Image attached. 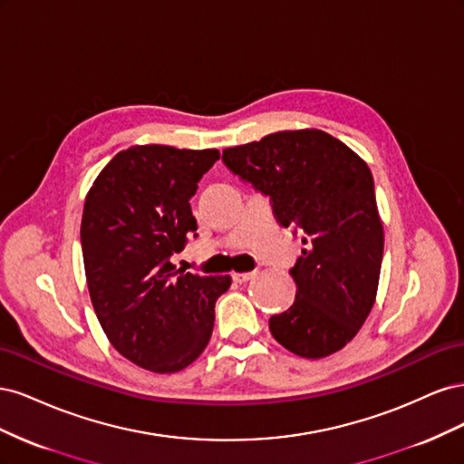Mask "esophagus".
Here are the masks:
<instances>
[{
    "instance_id": "obj_1",
    "label": "esophagus",
    "mask_w": 464,
    "mask_h": 464,
    "mask_svg": "<svg viewBox=\"0 0 464 464\" xmlns=\"http://www.w3.org/2000/svg\"><path fill=\"white\" fill-rule=\"evenodd\" d=\"M257 275V271H249V273H234L232 278L236 280V283H247V280H251Z\"/></svg>"
}]
</instances>
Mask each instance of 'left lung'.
<instances>
[{"instance_id": "1", "label": "left lung", "mask_w": 464, "mask_h": 464, "mask_svg": "<svg viewBox=\"0 0 464 464\" xmlns=\"http://www.w3.org/2000/svg\"><path fill=\"white\" fill-rule=\"evenodd\" d=\"M230 172L269 195L280 227L304 232L290 275L296 300L269 319L292 354L339 353L370 315L383 259V224L368 164L321 130L278 131L222 150Z\"/></svg>"}]
</instances>
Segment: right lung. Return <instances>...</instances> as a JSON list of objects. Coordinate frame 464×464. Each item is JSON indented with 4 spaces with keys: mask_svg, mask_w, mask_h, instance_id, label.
<instances>
[{
    "mask_svg": "<svg viewBox=\"0 0 464 464\" xmlns=\"http://www.w3.org/2000/svg\"><path fill=\"white\" fill-rule=\"evenodd\" d=\"M218 159L217 149L135 145L87 193L81 246L96 317L123 358L154 373L198 360L213 334L215 302L232 285L230 275L172 263L198 230L189 199Z\"/></svg>",
    "mask_w": 464,
    "mask_h": 464,
    "instance_id": "add662e5",
    "label": "right lung"
}]
</instances>
